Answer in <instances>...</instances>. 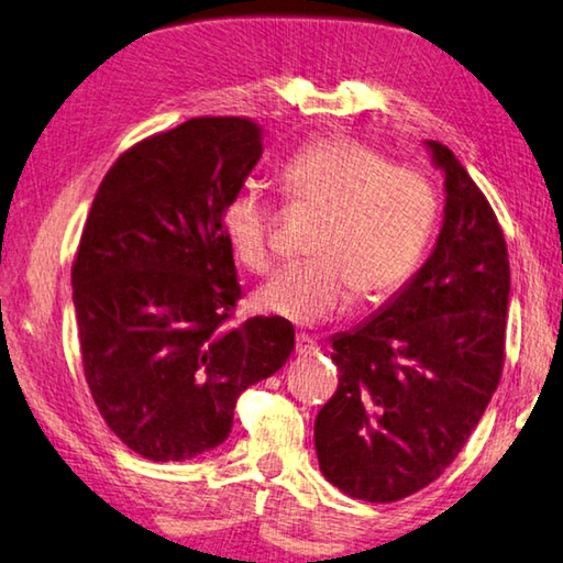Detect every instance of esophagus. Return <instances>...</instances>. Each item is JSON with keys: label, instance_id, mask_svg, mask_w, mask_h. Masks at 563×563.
I'll return each instance as SVG.
<instances>
[{"label": "esophagus", "instance_id": "esophagus-1", "mask_svg": "<svg viewBox=\"0 0 563 563\" xmlns=\"http://www.w3.org/2000/svg\"><path fill=\"white\" fill-rule=\"evenodd\" d=\"M296 353L298 355H313V353H318L316 338H310L306 333H298V338H296Z\"/></svg>", "mask_w": 563, "mask_h": 563}]
</instances>
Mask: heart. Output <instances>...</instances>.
<instances>
[{
	"label": "heart",
	"instance_id": "1",
	"mask_svg": "<svg viewBox=\"0 0 563 563\" xmlns=\"http://www.w3.org/2000/svg\"><path fill=\"white\" fill-rule=\"evenodd\" d=\"M285 200L320 212L308 253L255 292V306L296 325H318L351 306L380 302L404 288L431 243L441 198L423 167L390 163L386 153L351 135L320 137L278 169ZM230 247L250 273L275 265L273 210L253 187L222 210Z\"/></svg>",
	"mask_w": 563,
	"mask_h": 563
}]
</instances>
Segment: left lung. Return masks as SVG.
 Masks as SVG:
<instances>
[{"label":"left lung","instance_id":"8db88e82","mask_svg":"<svg viewBox=\"0 0 563 563\" xmlns=\"http://www.w3.org/2000/svg\"><path fill=\"white\" fill-rule=\"evenodd\" d=\"M431 257L371 323L333 338L341 371L316 418L323 476L343 494L394 504L433 484L466 445L501 380L511 273L504 230L456 155Z\"/></svg>","mask_w":563,"mask_h":563}]
</instances>
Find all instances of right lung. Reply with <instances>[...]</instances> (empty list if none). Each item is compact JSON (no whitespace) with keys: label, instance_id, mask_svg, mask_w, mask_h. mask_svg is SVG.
<instances>
[{"label":"right lung","instance_id":"1","mask_svg":"<svg viewBox=\"0 0 563 563\" xmlns=\"http://www.w3.org/2000/svg\"><path fill=\"white\" fill-rule=\"evenodd\" d=\"M261 155L257 122L192 118L124 150L89 208L73 263L85 378L142 459L216 449L296 345L278 316L230 325L243 290L222 210Z\"/></svg>","mask_w":563,"mask_h":563}]
</instances>
